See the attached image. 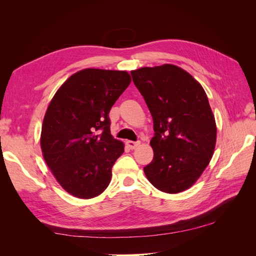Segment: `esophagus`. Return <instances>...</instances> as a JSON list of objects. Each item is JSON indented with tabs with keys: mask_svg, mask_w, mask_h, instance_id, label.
Returning <instances> with one entry per match:
<instances>
[{
	"mask_svg": "<svg viewBox=\"0 0 256 256\" xmlns=\"http://www.w3.org/2000/svg\"><path fill=\"white\" fill-rule=\"evenodd\" d=\"M126 145L129 147L130 150H134L136 147L140 145V142H134V141H126Z\"/></svg>",
	"mask_w": 256,
	"mask_h": 256,
	"instance_id": "esophagus-1",
	"label": "esophagus"
}]
</instances>
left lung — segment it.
<instances>
[{"mask_svg": "<svg viewBox=\"0 0 256 256\" xmlns=\"http://www.w3.org/2000/svg\"><path fill=\"white\" fill-rule=\"evenodd\" d=\"M152 116L154 159L144 168L150 182L180 193L196 182L214 152L216 126L204 88L182 68L164 64L131 72Z\"/></svg>", "mask_w": 256, "mask_h": 256, "instance_id": "8db88e82", "label": "left lung"}]
</instances>
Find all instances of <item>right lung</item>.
Listing matches in <instances>:
<instances>
[{
  "instance_id": "add662e5",
  "label": "right lung",
  "mask_w": 256,
  "mask_h": 256,
  "mask_svg": "<svg viewBox=\"0 0 256 256\" xmlns=\"http://www.w3.org/2000/svg\"><path fill=\"white\" fill-rule=\"evenodd\" d=\"M131 82L125 70L85 68L60 85L46 111L40 147L56 182L88 200L106 189L124 143L111 136L109 112Z\"/></svg>"
}]
</instances>
